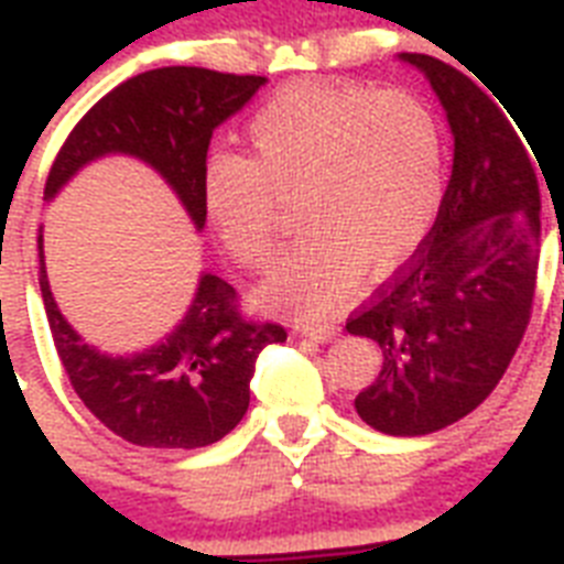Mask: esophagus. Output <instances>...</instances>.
Instances as JSON below:
<instances>
[{
    "label": "esophagus",
    "mask_w": 564,
    "mask_h": 564,
    "mask_svg": "<svg viewBox=\"0 0 564 564\" xmlns=\"http://www.w3.org/2000/svg\"><path fill=\"white\" fill-rule=\"evenodd\" d=\"M303 335L310 337V340H317V343H329L335 340L337 335V326H303Z\"/></svg>",
    "instance_id": "obj_1"
}]
</instances>
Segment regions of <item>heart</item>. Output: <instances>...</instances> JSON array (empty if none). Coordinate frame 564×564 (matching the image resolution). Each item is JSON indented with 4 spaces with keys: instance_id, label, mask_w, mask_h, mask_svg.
<instances>
[{
    "instance_id": "1",
    "label": "heart",
    "mask_w": 564,
    "mask_h": 564,
    "mask_svg": "<svg viewBox=\"0 0 564 564\" xmlns=\"http://www.w3.org/2000/svg\"><path fill=\"white\" fill-rule=\"evenodd\" d=\"M252 159L218 153L204 200L229 252L272 261L281 204L297 198L306 235L272 269L267 292L312 315L332 310L369 269L398 267L429 232L443 195V141L429 107L400 90L301 85L247 127Z\"/></svg>"
}]
</instances>
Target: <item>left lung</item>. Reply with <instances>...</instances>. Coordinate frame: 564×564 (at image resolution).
<instances>
[{
  "label": "left lung",
  "instance_id": "8db88e82",
  "mask_svg": "<svg viewBox=\"0 0 564 564\" xmlns=\"http://www.w3.org/2000/svg\"><path fill=\"white\" fill-rule=\"evenodd\" d=\"M398 58L429 78L443 105L452 181L417 254L346 332L383 351L380 375L355 398L360 420L391 437H420L471 414L506 375L531 321L542 204L511 112L440 58Z\"/></svg>",
  "mask_w": 564,
  "mask_h": 564
}]
</instances>
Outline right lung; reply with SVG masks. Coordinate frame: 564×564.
Instances as JSON below:
<instances>
[{"label": "right lung", "instance_id": "right-lung-1", "mask_svg": "<svg viewBox=\"0 0 564 564\" xmlns=\"http://www.w3.org/2000/svg\"><path fill=\"white\" fill-rule=\"evenodd\" d=\"M263 85V76L207 67H159L127 78L73 127L47 175L45 200L90 161L130 155L170 184L200 232L207 224L209 139ZM39 289L58 360L82 403L112 434L144 448H204L227 437L249 409V380L261 349L286 340L278 323L247 321L227 281L200 272L187 315L170 335L135 355H105L58 312L42 232Z\"/></svg>", "mask_w": 564, "mask_h": 564}]
</instances>
